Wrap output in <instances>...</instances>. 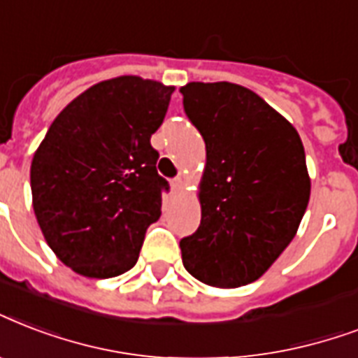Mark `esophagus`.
I'll return each instance as SVG.
<instances>
[{"mask_svg":"<svg viewBox=\"0 0 358 358\" xmlns=\"http://www.w3.org/2000/svg\"><path fill=\"white\" fill-rule=\"evenodd\" d=\"M171 185H173V189H174V191L184 189V180H182V178H180V176H178V178H174L173 182H171Z\"/></svg>","mask_w":358,"mask_h":358,"instance_id":"esophagus-1","label":"esophagus"}]
</instances>
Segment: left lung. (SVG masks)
Wrapping results in <instances>:
<instances>
[{"label": "left lung", "mask_w": 358, "mask_h": 358, "mask_svg": "<svg viewBox=\"0 0 358 358\" xmlns=\"http://www.w3.org/2000/svg\"><path fill=\"white\" fill-rule=\"evenodd\" d=\"M184 110L203 135L201 225L182 263L212 287L255 282L294 238L310 201L306 154L282 114L231 82H189Z\"/></svg>", "instance_id": "1"}]
</instances>
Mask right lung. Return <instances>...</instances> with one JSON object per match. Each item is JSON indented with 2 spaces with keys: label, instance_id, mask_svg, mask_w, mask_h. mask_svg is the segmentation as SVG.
I'll return each mask as SVG.
<instances>
[{
  "label": "right lung",
  "instance_id": "add662e5",
  "mask_svg": "<svg viewBox=\"0 0 358 358\" xmlns=\"http://www.w3.org/2000/svg\"><path fill=\"white\" fill-rule=\"evenodd\" d=\"M173 86L118 76L95 84L54 120L31 161V195L50 250L88 278L135 266L146 229L161 215L169 182L150 136Z\"/></svg>",
  "mask_w": 358,
  "mask_h": 358
}]
</instances>
